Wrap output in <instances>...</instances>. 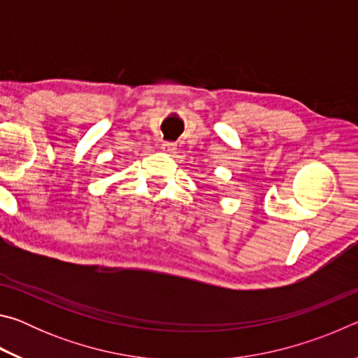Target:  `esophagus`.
I'll use <instances>...</instances> for the list:
<instances>
[{"mask_svg": "<svg viewBox=\"0 0 358 358\" xmlns=\"http://www.w3.org/2000/svg\"><path fill=\"white\" fill-rule=\"evenodd\" d=\"M175 147H177V145H175L173 142H162V147L161 148L164 150L166 153H173V151L177 150Z\"/></svg>", "mask_w": 358, "mask_h": 358, "instance_id": "1", "label": "esophagus"}]
</instances>
